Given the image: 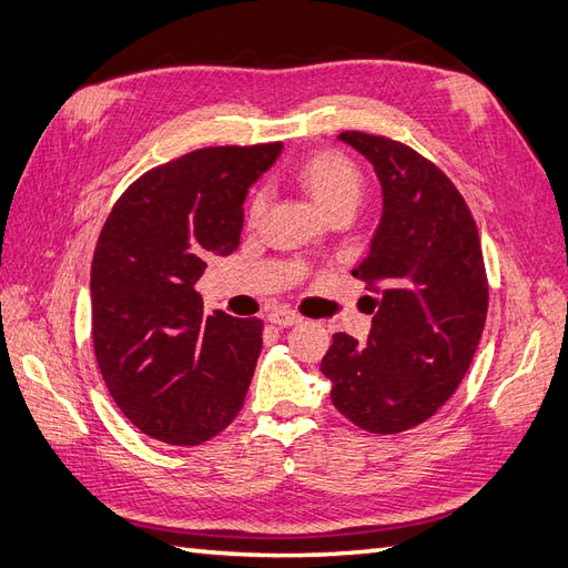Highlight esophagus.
<instances>
[{
	"mask_svg": "<svg viewBox=\"0 0 568 568\" xmlns=\"http://www.w3.org/2000/svg\"><path fill=\"white\" fill-rule=\"evenodd\" d=\"M267 320L272 322V324H277V326H296V324H301V315H296L294 311H286V307H277V311H272L270 315H267Z\"/></svg>",
	"mask_w": 568,
	"mask_h": 568,
	"instance_id": "obj_1",
	"label": "esophagus"
}]
</instances>
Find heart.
Returning a JSON list of instances; mask_svg holds the SVG:
<instances>
[{"label":"heart","instance_id":"obj_1","mask_svg":"<svg viewBox=\"0 0 568 568\" xmlns=\"http://www.w3.org/2000/svg\"><path fill=\"white\" fill-rule=\"evenodd\" d=\"M294 180L326 217L338 211H355L363 196V175L357 165L338 151H317L307 156L296 168ZM265 205V194L255 192L248 203V222L261 220Z\"/></svg>","mask_w":568,"mask_h":568}]
</instances>
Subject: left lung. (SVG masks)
Segmentation results:
<instances>
[{
  "instance_id": "left-lung-1",
  "label": "left lung",
  "mask_w": 568,
  "mask_h": 568,
  "mask_svg": "<svg viewBox=\"0 0 568 568\" xmlns=\"http://www.w3.org/2000/svg\"><path fill=\"white\" fill-rule=\"evenodd\" d=\"M374 168L382 217L353 270L367 282L365 343L334 334L322 357L332 403L369 434H400L434 417L467 374L484 334L488 280L476 222L455 184L388 136L341 132Z\"/></svg>"
}]
</instances>
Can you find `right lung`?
Returning a JSON list of instances; mask_svg holds the SVG:
<instances>
[{
  "instance_id": "right-lung-1",
  "label": "right lung",
  "mask_w": 568,
  "mask_h": 568,
  "mask_svg": "<svg viewBox=\"0 0 568 568\" xmlns=\"http://www.w3.org/2000/svg\"><path fill=\"white\" fill-rule=\"evenodd\" d=\"M282 142L211 146L144 173L118 199L92 261V338L111 398L142 434L199 445L244 405L263 322L203 317L196 291L236 251L244 201Z\"/></svg>"
}]
</instances>
